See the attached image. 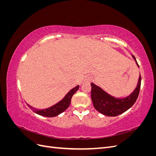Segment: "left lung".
Instances as JSON below:
<instances>
[{"label":"left lung","instance_id":"obj_1","mask_svg":"<svg viewBox=\"0 0 156 156\" xmlns=\"http://www.w3.org/2000/svg\"><path fill=\"white\" fill-rule=\"evenodd\" d=\"M136 65L139 64L133 56ZM141 84L140 75L137 86L129 96L125 98H116L106 93L104 90L94 83H91V98L94 107L101 114L108 116H116L128 110L133 105L139 96Z\"/></svg>","mask_w":156,"mask_h":156}]
</instances>
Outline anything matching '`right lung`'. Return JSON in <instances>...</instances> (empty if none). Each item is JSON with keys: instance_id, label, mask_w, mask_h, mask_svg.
Here are the masks:
<instances>
[{"instance_id": "add662e5", "label": "right lung", "mask_w": 156, "mask_h": 156, "mask_svg": "<svg viewBox=\"0 0 156 156\" xmlns=\"http://www.w3.org/2000/svg\"><path fill=\"white\" fill-rule=\"evenodd\" d=\"M79 88V85L75 87V88L71 90L66 95V96L63 98V100L59 101L58 103H56V104H55V105L46 108V109L39 110L30 106L29 105H28V106L31 108V110H32L37 115H40L43 116H47V117L56 116L58 115L59 114H60V113L64 112L66 109H67L68 108L73 95L78 90Z\"/></svg>"}]
</instances>
